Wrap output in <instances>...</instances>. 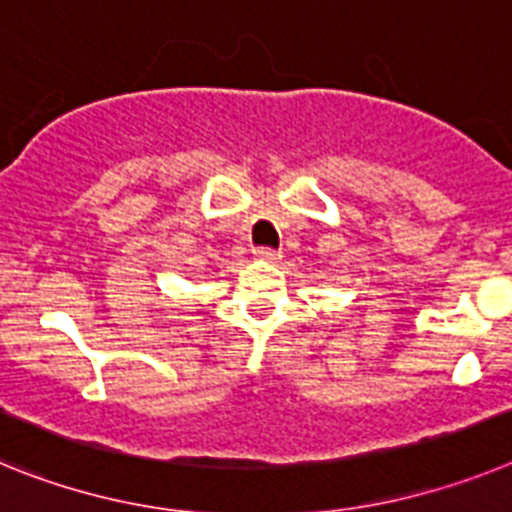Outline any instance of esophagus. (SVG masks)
<instances>
[{
	"mask_svg": "<svg viewBox=\"0 0 512 512\" xmlns=\"http://www.w3.org/2000/svg\"><path fill=\"white\" fill-rule=\"evenodd\" d=\"M255 257H257V260L275 262V260H281V250H275V247H257Z\"/></svg>",
	"mask_w": 512,
	"mask_h": 512,
	"instance_id": "1",
	"label": "esophagus"
}]
</instances>
